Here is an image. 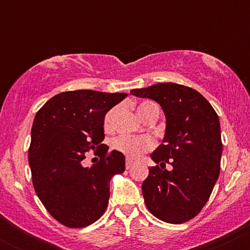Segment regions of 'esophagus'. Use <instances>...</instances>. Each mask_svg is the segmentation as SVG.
<instances>
[{
	"mask_svg": "<svg viewBox=\"0 0 250 250\" xmlns=\"http://www.w3.org/2000/svg\"><path fill=\"white\" fill-rule=\"evenodd\" d=\"M133 165H134L133 160H130V159H127V160H125V168H127V169H130L131 167H133Z\"/></svg>",
	"mask_w": 250,
	"mask_h": 250,
	"instance_id": "obj_1",
	"label": "esophagus"
}]
</instances>
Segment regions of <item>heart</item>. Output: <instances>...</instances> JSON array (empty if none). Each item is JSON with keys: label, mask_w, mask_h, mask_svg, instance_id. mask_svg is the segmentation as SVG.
I'll return each instance as SVG.
<instances>
[{"label": "heart", "mask_w": 250, "mask_h": 250, "mask_svg": "<svg viewBox=\"0 0 250 250\" xmlns=\"http://www.w3.org/2000/svg\"><path fill=\"white\" fill-rule=\"evenodd\" d=\"M154 103L151 102H143L139 105L137 111H139V115L143 116V114L146 113V110L153 105ZM111 119H113V111H109L105 115L104 119V129H111ZM114 149H116L120 153L127 155L130 159H137L140 157L143 153L150 150L154 147V141L148 136H131V135H120L119 137H116L113 142Z\"/></svg>", "instance_id": "1"}]
</instances>
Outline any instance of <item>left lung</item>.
Listing matches in <instances>:
<instances>
[{
    "label": "left lung",
    "instance_id": "left-lung-1",
    "mask_svg": "<svg viewBox=\"0 0 250 250\" xmlns=\"http://www.w3.org/2000/svg\"><path fill=\"white\" fill-rule=\"evenodd\" d=\"M130 94L154 100L166 115L163 143L150 155L142 183L151 214L168 223L187 222L207 203L220 175L222 155L219 116L199 91L177 83H156ZM166 164H170L169 171Z\"/></svg>",
    "mask_w": 250,
    "mask_h": 250
}]
</instances>
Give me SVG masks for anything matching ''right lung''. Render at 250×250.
<instances>
[{"label": "right lung", "instance_id": "right-lung-1", "mask_svg": "<svg viewBox=\"0 0 250 250\" xmlns=\"http://www.w3.org/2000/svg\"><path fill=\"white\" fill-rule=\"evenodd\" d=\"M125 93L73 90L48 100L31 127L29 166L34 189L54 219L69 228L94 223L105 211L109 183L125 169V155L108 154L104 116ZM95 150L100 161L84 167V154Z\"/></svg>", "mask_w": 250, "mask_h": 250}]
</instances>
